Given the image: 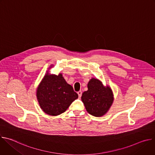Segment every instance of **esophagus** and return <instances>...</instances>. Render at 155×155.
Returning <instances> with one entry per match:
<instances>
[{"label": "esophagus", "instance_id": "obj_1", "mask_svg": "<svg viewBox=\"0 0 155 155\" xmlns=\"http://www.w3.org/2000/svg\"><path fill=\"white\" fill-rule=\"evenodd\" d=\"M77 94H78V97H81V94H82V92H81V91H79L77 92Z\"/></svg>", "mask_w": 155, "mask_h": 155}]
</instances>
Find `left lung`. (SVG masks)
Segmentation results:
<instances>
[{
    "label": "left lung",
    "instance_id": "obj_1",
    "mask_svg": "<svg viewBox=\"0 0 155 155\" xmlns=\"http://www.w3.org/2000/svg\"><path fill=\"white\" fill-rule=\"evenodd\" d=\"M87 90L83 93L81 101L86 111L90 115L101 117L105 115L111 107L114 93L110 86H105L97 78H92L87 83Z\"/></svg>",
    "mask_w": 155,
    "mask_h": 155
}]
</instances>
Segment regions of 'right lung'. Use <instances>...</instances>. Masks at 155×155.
I'll list each match as a JSON object with an SVG mask.
<instances>
[{
    "label": "right lung",
    "mask_w": 155,
    "mask_h": 155,
    "mask_svg": "<svg viewBox=\"0 0 155 155\" xmlns=\"http://www.w3.org/2000/svg\"><path fill=\"white\" fill-rule=\"evenodd\" d=\"M53 67L51 64L48 69ZM36 96L43 111L51 116H58L65 112L78 97L61 73L57 75L50 74L48 71L37 88Z\"/></svg>",
    "instance_id": "add662e5"
}]
</instances>
